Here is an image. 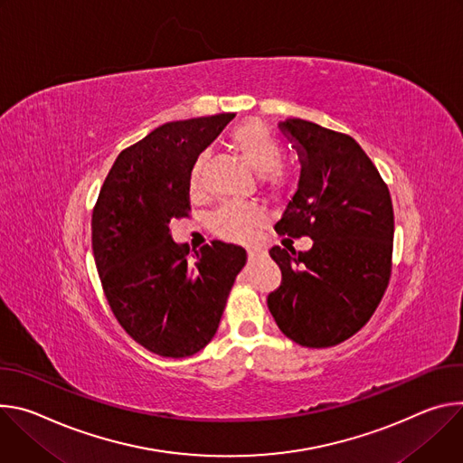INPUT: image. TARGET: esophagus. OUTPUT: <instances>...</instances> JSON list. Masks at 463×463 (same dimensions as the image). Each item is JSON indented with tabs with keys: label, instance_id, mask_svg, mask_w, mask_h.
Wrapping results in <instances>:
<instances>
[{
	"label": "esophagus",
	"instance_id": "obj_1",
	"mask_svg": "<svg viewBox=\"0 0 463 463\" xmlns=\"http://www.w3.org/2000/svg\"><path fill=\"white\" fill-rule=\"evenodd\" d=\"M246 251H248V258H250V260L267 258V250H265V248H260V246H248Z\"/></svg>",
	"mask_w": 463,
	"mask_h": 463
}]
</instances>
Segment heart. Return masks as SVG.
Returning <instances> with one entry per match:
<instances>
[{
	"label": "heart",
	"instance_id": "1",
	"mask_svg": "<svg viewBox=\"0 0 463 463\" xmlns=\"http://www.w3.org/2000/svg\"><path fill=\"white\" fill-rule=\"evenodd\" d=\"M232 146L239 152V156L258 173H263V182L274 189L287 184L285 173L279 169L283 160L281 143L258 121H246L235 127L230 134ZM205 164V154H198L189 169V189L196 191L200 185L202 169ZM261 215L255 208L241 203H224L212 217L213 232L230 241H244L253 233Z\"/></svg>",
	"mask_w": 463,
	"mask_h": 463
}]
</instances>
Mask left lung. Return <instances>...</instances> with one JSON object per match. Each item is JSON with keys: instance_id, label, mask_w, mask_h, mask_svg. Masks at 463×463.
<instances>
[{"instance_id": "left-lung-1", "label": "left lung", "mask_w": 463, "mask_h": 463, "mask_svg": "<svg viewBox=\"0 0 463 463\" xmlns=\"http://www.w3.org/2000/svg\"><path fill=\"white\" fill-rule=\"evenodd\" d=\"M301 162L298 191L276 232L311 237L313 248L274 246L281 285L269 309L285 336L331 347L361 331L392 274L393 208L388 185L351 136L303 119L279 123Z\"/></svg>"}]
</instances>
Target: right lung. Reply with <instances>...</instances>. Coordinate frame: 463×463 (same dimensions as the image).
<instances>
[{
	"mask_svg": "<svg viewBox=\"0 0 463 463\" xmlns=\"http://www.w3.org/2000/svg\"><path fill=\"white\" fill-rule=\"evenodd\" d=\"M235 114L165 123L121 150L91 215L102 290L121 327L167 358L198 353L215 336L246 263L241 246L213 241L189 260L169 224L189 215V169Z\"/></svg>",
	"mask_w": 463,
	"mask_h": 463,
	"instance_id": "right-lung-1",
	"label": "right lung"
}]
</instances>
